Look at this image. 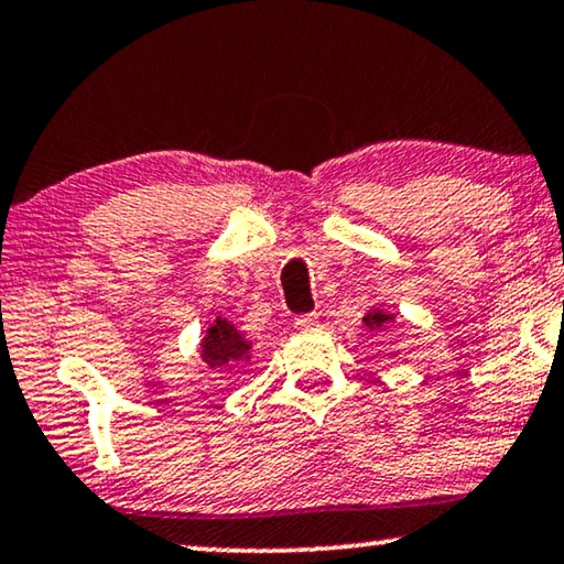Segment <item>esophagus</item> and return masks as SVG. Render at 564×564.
<instances>
[{
  "label": "esophagus",
  "instance_id": "1",
  "mask_svg": "<svg viewBox=\"0 0 564 564\" xmlns=\"http://www.w3.org/2000/svg\"><path fill=\"white\" fill-rule=\"evenodd\" d=\"M317 323H321V317H317L315 313H310V315H300L297 321H295V328H297V330H302V333H307V330H315V328H317Z\"/></svg>",
  "mask_w": 564,
  "mask_h": 564
}]
</instances>
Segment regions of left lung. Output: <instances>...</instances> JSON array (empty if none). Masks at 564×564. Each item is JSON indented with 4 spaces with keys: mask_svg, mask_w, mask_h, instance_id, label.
I'll return each instance as SVG.
<instances>
[{
    "mask_svg": "<svg viewBox=\"0 0 564 564\" xmlns=\"http://www.w3.org/2000/svg\"><path fill=\"white\" fill-rule=\"evenodd\" d=\"M389 323H394V315L387 313V310H381V307H373L364 315V328L366 330H377L379 333V330L387 328Z\"/></svg>",
    "mask_w": 564,
    "mask_h": 564,
    "instance_id": "left-lung-1",
    "label": "left lung"
}]
</instances>
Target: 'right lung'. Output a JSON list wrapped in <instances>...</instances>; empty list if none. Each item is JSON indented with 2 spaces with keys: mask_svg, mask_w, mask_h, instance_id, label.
<instances>
[{
  "mask_svg": "<svg viewBox=\"0 0 564 564\" xmlns=\"http://www.w3.org/2000/svg\"><path fill=\"white\" fill-rule=\"evenodd\" d=\"M200 358L210 369L241 371L251 358V340L234 328L231 321L218 315L200 340Z\"/></svg>",
  "mask_w": 564,
  "mask_h": 564,
  "instance_id": "1",
  "label": "right lung"
}]
</instances>
